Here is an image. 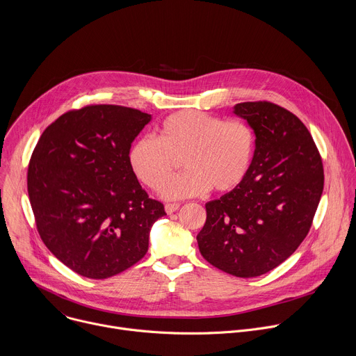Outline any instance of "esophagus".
I'll return each instance as SVG.
<instances>
[{"instance_id":"34e87169","label":"esophagus","mask_w":356,"mask_h":356,"mask_svg":"<svg viewBox=\"0 0 356 356\" xmlns=\"http://www.w3.org/2000/svg\"><path fill=\"white\" fill-rule=\"evenodd\" d=\"M179 209H180L179 202H169V204L165 206V210H166L168 214H173V213H176Z\"/></svg>"}]
</instances>
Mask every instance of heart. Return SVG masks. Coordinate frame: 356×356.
<instances>
[{
  "label": "heart",
  "instance_id": "obj_1",
  "mask_svg": "<svg viewBox=\"0 0 356 356\" xmlns=\"http://www.w3.org/2000/svg\"><path fill=\"white\" fill-rule=\"evenodd\" d=\"M255 146V132L245 121L186 110L166 117L156 128V139L136 138L128 149V162L145 186L155 191L163 187L165 198L180 200L211 187L236 188L250 169ZM179 159L188 170L170 181Z\"/></svg>",
  "mask_w": 356,
  "mask_h": 356
}]
</instances>
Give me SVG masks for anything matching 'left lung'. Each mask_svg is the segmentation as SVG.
I'll return each mask as SVG.
<instances>
[{"label": "left lung", "mask_w": 356, "mask_h": 356, "mask_svg": "<svg viewBox=\"0 0 356 356\" xmlns=\"http://www.w3.org/2000/svg\"><path fill=\"white\" fill-rule=\"evenodd\" d=\"M234 113L255 131V154L245 180L206 204L197 242L213 266L255 277L284 262L307 236L324 169L312 134L293 113L269 101L239 103Z\"/></svg>", "instance_id": "8db88e82"}]
</instances>
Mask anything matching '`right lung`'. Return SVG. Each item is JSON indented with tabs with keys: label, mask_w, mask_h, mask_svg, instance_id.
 <instances>
[{
	"label": "right lung",
	"mask_w": 356,
	"mask_h": 356,
	"mask_svg": "<svg viewBox=\"0 0 356 356\" xmlns=\"http://www.w3.org/2000/svg\"><path fill=\"white\" fill-rule=\"evenodd\" d=\"M150 115L91 104L70 110L40 135L28 166V194L46 248L88 279L115 276L149 246V231L166 216L149 198L128 162V149Z\"/></svg>",
	"instance_id": "1"
}]
</instances>
